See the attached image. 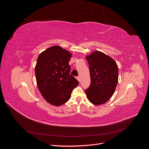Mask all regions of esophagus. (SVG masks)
I'll return each mask as SVG.
<instances>
[{
  "instance_id": "34e87169",
  "label": "esophagus",
  "mask_w": 149,
  "mask_h": 149,
  "mask_svg": "<svg viewBox=\"0 0 149 149\" xmlns=\"http://www.w3.org/2000/svg\"><path fill=\"white\" fill-rule=\"evenodd\" d=\"M77 80L79 82L80 81V78H79V77H77Z\"/></svg>"
}]
</instances>
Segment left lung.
Segmentation results:
<instances>
[{
	"label": "left lung",
	"instance_id": "8db88e82",
	"mask_svg": "<svg viewBox=\"0 0 149 149\" xmlns=\"http://www.w3.org/2000/svg\"><path fill=\"white\" fill-rule=\"evenodd\" d=\"M91 84L85 91L87 98L96 105L105 103L113 95L118 78L116 62L109 55L96 51L86 56Z\"/></svg>",
	"mask_w": 149,
	"mask_h": 149
}]
</instances>
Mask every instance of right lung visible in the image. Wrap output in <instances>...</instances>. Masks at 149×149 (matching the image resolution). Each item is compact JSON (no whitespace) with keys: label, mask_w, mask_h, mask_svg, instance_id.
<instances>
[{"label":"right lung","mask_w":149,"mask_h":149,"mask_svg":"<svg viewBox=\"0 0 149 149\" xmlns=\"http://www.w3.org/2000/svg\"><path fill=\"white\" fill-rule=\"evenodd\" d=\"M72 54L59 46L51 47L38 56L35 68L38 88L49 104L60 106L67 102L79 84L70 74Z\"/></svg>","instance_id":"right-lung-1"}]
</instances>
